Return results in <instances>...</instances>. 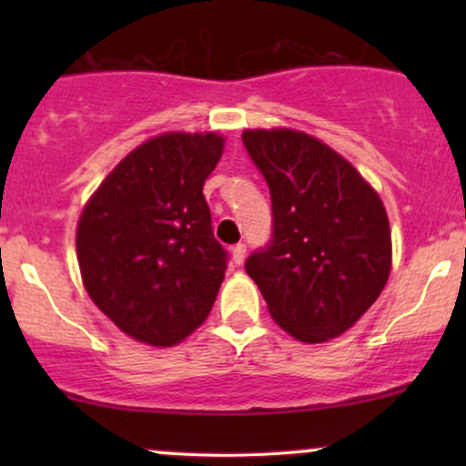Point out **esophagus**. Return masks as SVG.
Segmentation results:
<instances>
[{
    "label": "esophagus",
    "instance_id": "34e87169",
    "mask_svg": "<svg viewBox=\"0 0 466 466\" xmlns=\"http://www.w3.org/2000/svg\"><path fill=\"white\" fill-rule=\"evenodd\" d=\"M232 260L237 265H240L245 260V243H237L232 248Z\"/></svg>",
    "mask_w": 466,
    "mask_h": 466
}]
</instances>
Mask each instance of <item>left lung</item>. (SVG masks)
I'll list each match as a JSON object with an SVG mask.
<instances>
[{"mask_svg":"<svg viewBox=\"0 0 466 466\" xmlns=\"http://www.w3.org/2000/svg\"><path fill=\"white\" fill-rule=\"evenodd\" d=\"M271 195V240L245 260L278 326L307 344L349 330L386 287V208L341 155L307 133L243 131Z\"/></svg>","mask_w":466,"mask_h":466,"instance_id":"left-lung-1","label":"left lung"}]
</instances>
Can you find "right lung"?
Masks as SVG:
<instances>
[{"label":"right lung","mask_w":466,"mask_h":466,"mask_svg":"<svg viewBox=\"0 0 466 466\" xmlns=\"http://www.w3.org/2000/svg\"><path fill=\"white\" fill-rule=\"evenodd\" d=\"M217 133H164L131 151L85 206L76 229L83 285L122 333L175 346L210 315L228 269L203 184Z\"/></svg>","instance_id":"obj_1"}]
</instances>
